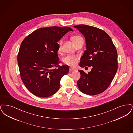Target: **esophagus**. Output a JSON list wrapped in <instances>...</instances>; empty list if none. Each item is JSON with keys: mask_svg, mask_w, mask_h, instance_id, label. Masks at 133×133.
I'll return each mask as SVG.
<instances>
[{"mask_svg": "<svg viewBox=\"0 0 133 133\" xmlns=\"http://www.w3.org/2000/svg\"><path fill=\"white\" fill-rule=\"evenodd\" d=\"M69 70L70 71H75V69H74V68H70Z\"/></svg>", "mask_w": 133, "mask_h": 133, "instance_id": "esophagus-1", "label": "esophagus"}]
</instances>
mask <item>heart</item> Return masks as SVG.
I'll list each match as a JSON object with an SVG mask.
<instances>
[{
  "instance_id": "obj_1",
  "label": "heart",
  "mask_w": 133,
  "mask_h": 133,
  "mask_svg": "<svg viewBox=\"0 0 133 133\" xmlns=\"http://www.w3.org/2000/svg\"><path fill=\"white\" fill-rule=\"evenodd\" d=\"M81 39H82L81 37L77 35H73L71 37V40L74 45L77 42H78ZM62 44V40H60V41L59 43L58 50H60ZM63 61L64 63L70 66L74 67L78 62V57L74 55H68L64 58Z\"/></svg>"
}]
</instances>
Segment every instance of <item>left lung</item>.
I'll return each mask as SVG.
<instances>
[{
	"label": "left lung",
	"instance_id": "left-lung-1",
	"mask_svg": "<svg viewBox=\"0 0 133 133\" xmlns=\"http://www.w3.org/2000/svg\"><path fill=\"white\" fill-rule=\"evenodd\" d=\"M74 27L84 35L86 49L81 58V67L92 66L88 74L79 70L81 77L77 81L78 88L89 95L100 94L112 82L118 69L117 52L111 37L97 27L80 24Z\"/></svg>",
	"mask_w": 133,
	"mask_h": 133
}]
</instances>
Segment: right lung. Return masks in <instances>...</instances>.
Returning <instances> with one entry per match:
<instances>
[{
	"label": "right lung",
	"instance_id": "right-lung-1",
	"mask_svg": "<svg viewBox=\"0 0 133 133\" xmlns=\"http://www.w3.org/2000/svg\"><path fill=\"white\" fill-rule=\"evenodd\" d=\"M69 27L52 26L39 28L22 41L17 56L21 79L26 88L39 97L56 93L62 77L69 72L67 65L59 66L57 42ZM54 66L58 69H54Z\"/></svg>",
	"mask_w": 133,
	"mask_h": 133
}]
</instances>
